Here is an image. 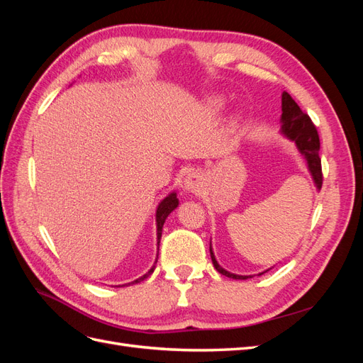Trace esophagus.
I'll return each mask as SVG.
<instances>
[{"label": "esophagus", "instance_id": "34e87169", "mask_svg": "<svg viewBox=\"0 0 363 363\" xmlns=\"http://www.w3.org/2000/svg\"><path fill=\"white\" fill-rule=\"evenodd\" d=\"M203 188V175L200 172H191L184 179V189L189 192H200Z\"/></svg>", "mask_w": 363, "mask_h": 363}]
</instances>
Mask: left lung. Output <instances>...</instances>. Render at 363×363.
Instances as JSON below:
<instances>
[{"mask_svg": "<svg viewBox=\"0 0 363 363\" xmlns=\"http://www.w3.org/2000/svg\"><path fill=\"white\" fill-rule=\"evenodd\" d=\"M281 133L292 139L296 147H298L301 155L307 160V167L313 177V182L318 189L323 186V169H321V159H320V136H318V130L313 125L309 115L304 113L300 106L294 101V98L288 94L283 92L281 95ZM211 257L213 262V267L218 272H221L225 277H232L236 280H247L251 276H236L225 271L218 265L215 255L211 247ZM263 274V272H262Z\"/></svg>", "mask_w": 363, "mask_h": 363, "instance_id": "left-lung-1", "label": "left lung"}]
</instances>
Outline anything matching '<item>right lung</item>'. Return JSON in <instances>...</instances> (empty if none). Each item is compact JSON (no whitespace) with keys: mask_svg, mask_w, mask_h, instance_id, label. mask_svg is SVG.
Returning a JSON list of instances; mask_svg holds the SVG:
<instances>
[{"mask_svg":"<svg viewBox=\"0 0 363 363\" xmlns=\"http://www.w3.org/2000/svg\"><path fill=\"white\" fill-rule=\"evenodd\" d=\"M177 206H179V199H177V194H175V192L169 194V195L167 196V199H164V200L157 206V212H156L157 240H160V238H162V227H163V224H164V219L168 218V215H169ZM157 244H159V242H157ZM156 262H157V260H156ZM155 268H156V263H155V265H152V268L145 274V276H142L140 279L135 280L133 283H139V281H142V280H145L148 276H151L152 271H155Z\"/></svg>","mask_w":363,"mask_h":363,"instance_id":"add662e5","label":"right lung"}]
</instances>
